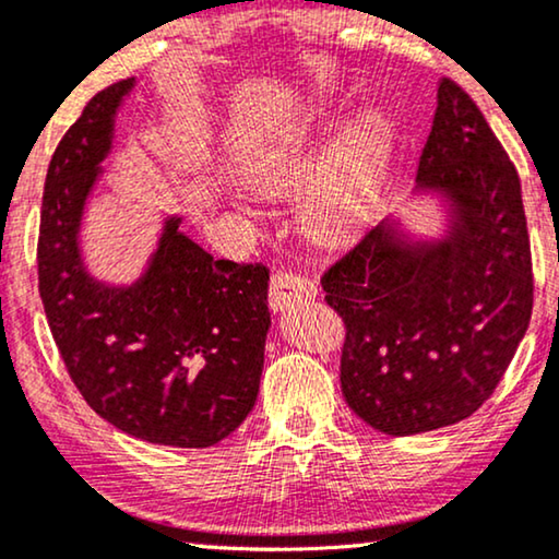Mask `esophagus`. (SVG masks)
Masks as SVG:
<instances>
[{
	"label": "esophagus",
	"mask_w": 559,
	"mask_h": 559,
	"mask_svg": "<svg viewBox=\"0 0 559 559\" xmlns=\"http://www.w3.org/2000/svg\"><path fill=\"white\" fill-rule=\"evenodd\" d=\"M317 294V288L311 281L301 278L296 273H275L271 278V292H267V304L273 311L292 309L294 304L307 301Z\"/></svg>",
	"instance_id": "34e87169"
}]
</instances>
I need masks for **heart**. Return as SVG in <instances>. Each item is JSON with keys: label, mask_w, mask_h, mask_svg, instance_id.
<instances>
[{"label": "heart", "mask_w": 559, "mask_h": 559, "mask_svg": "<svg viewBox=\"0 0 559 559\" xmlns=\"http://www.w3.org/2000/svg\"><path fill=\"white\" fill-rule=\"evenodd\" d=\"M391 130L378 111H362L337 140L319 168L307 199V217L317 233H353L373 212L389 163ZM317 168L307 119H281L240 153L237 174L250 189L281 193L307 181Z\"/></svg>", "instance_id": "obj_1"}]
</instances>
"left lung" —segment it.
<instances>
[{
	"instance_id": "left-lung-1",
	"label": "left lung",
	"mask_w": 559,
	"mask_h": 559,
	"mask_svg": "<svg viewBox=\"0 0 559 559\" xmlns=\"http://www.w3.org/2000/svg\"><path fill=\"white\" fill-rule=\"evenodd\" d=\"M437 193L448 229L412 240L383 219L322 275L347 326V406L383 435L450 427L496 391L532 319L522 183L483 111L442 79L416 189Z\"/></svg>"
}]
</instances>
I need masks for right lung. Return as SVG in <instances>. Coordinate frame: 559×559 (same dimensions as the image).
<instances>
[{
    "instance_id": "right-lung-1",
    "label": "right lung",
    "mask_w": 559,
    "mask_h": 559,
    "mask_svg": "<svg viewBox=\"0 0 559 559\" xmlns=\"http://www.w3.org/2000/svg\"><path fill=\"white\" fill-rule=\"evenodd\" d=\"M135 79L102 88L71 124L43 191L37 284L71 381L102 419L168 448H212L252 412L263 373L267 273L214 260L178 225L130 286L86 271L81 219L115 140V117Z\"/></svg>"
}]
</instances>
